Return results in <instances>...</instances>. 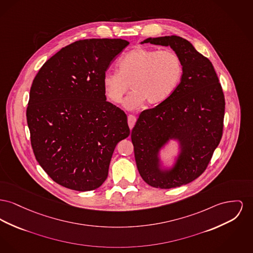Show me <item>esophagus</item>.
<instances>
[{
    "mask_svg": "<svg viewBox=\"0 0 253 253\" xmlns=\"http://www.w3.org/2000/svg\"><path fill=\"white\" fill-rule=\"evenodd\" d=\"M135 121H136V118L134 117V115H129L128 116V125H129L131 130L133 129V127H134V124H135Z\"/></svg>",
    "mask_w": 253,
    "mask_h": 253,
    "instance_id": "1",
    "label": "esophagus"
}]
</instances>
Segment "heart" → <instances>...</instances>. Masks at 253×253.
Wrapping results in <instances>:
<instances>
[{"instance_id":"obj_1","label":"heart","mask_w":253,"mask_h":253,"mask_svg":"<svg viewBox=\"0 0 253 253\" xmlns=\"http://www.w3.org/2000/svg\"><path fill=\"white\" fill-rule=\"evenodd\" d=\"M182 75L183 64L177 52L139 46L119 59L118 72L105 73L103 88L114 104L123 100L131 85L134 90L125 100L127 108L134 109L145 101L156 106L174 93Z\"/></svg>"}]
</instances>
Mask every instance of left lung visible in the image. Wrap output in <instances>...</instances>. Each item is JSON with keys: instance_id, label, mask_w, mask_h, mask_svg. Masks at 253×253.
Instances as JSON below:
<instances>
[{"instance_id": "left-lung-1", "label": "left lung", "mask_w": 253, "mask_h": 253, "mask_svg": "<svg viewBox=\"0 0 253 253\" xmlns=\"http://www.w3.org/2000/svg\"><path fill=\"white\" fill-rule=\"evenodd\" d=\"M170 45L182 60L183 75L174 93L162 104L140 113L131 138L137 170L149 185L169 189L187 184L207 169L223 130V88L210 60L176 35L142 42ZM169 138H177L182 153L170 171L158 168L157 152Z\"/></svg>"}]
</instances>
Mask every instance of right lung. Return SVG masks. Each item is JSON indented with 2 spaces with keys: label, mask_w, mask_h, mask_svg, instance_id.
<instances>
[{
  "label": "right lung",
  "mask_w": 253,
  "mask_h": 253,
  "mask_svg": "<svg viewBox=\"0 0 253 253\" xmlns=\"http://www.w3.org/2000/svg\"><path fill=\"white\" fill-rule=\"evenodd\" d=\"M129 42L85 39L61 48L34 77L27 108L38 164L60 185L98 188L120 140L130 134L127 116L106 101L103 76Z\"/></svg>",
  "instance_id": "right-lung-1"
}]
</instances>
